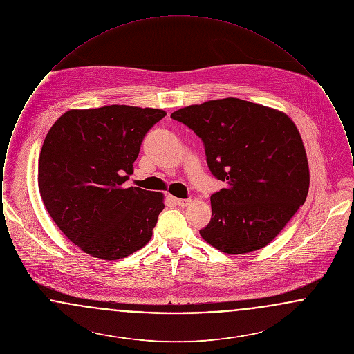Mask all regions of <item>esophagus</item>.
Returning <instances> with one entry per match:
<instances>
[{
	"label": "esophagus",
	"mask_w": 354,
	"mask_h": 354,
	"mask_svg": "<svg viewBox=\"0 0 354 354\" xmlns=\"http://www.w3.org/2000/svg\"><path fill=\"white\" fill-rule=\"evenodd\" d=\"M171 201L175 203L176 205H179V207H185V205H188V204H189V199H178V198L171 196Z\"/></svg>",
	"instance_id": "obj_1"
}]
</instances>
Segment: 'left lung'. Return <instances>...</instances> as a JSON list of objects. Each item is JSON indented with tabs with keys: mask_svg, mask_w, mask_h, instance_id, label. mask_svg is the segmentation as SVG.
<instances>
[{
	"mask_svg": "<svg viewBox=\"0 0 354 354\" xmlns=\"http://www.w3.org/2000/svg\"><path fill=\"white\" fill-rule=\"evenodd\" d=\"M203 140L212 175L227 183L211 195L203 239L221 252L257 251L280 234L303 205L309 167L290 118L239 98L192 104L171 114Z\"/></svg>",
	"mask_w": 354,
	"mask_h": 354,
	"instance_id": "obj_1",
	"label": "left lung"
}]
</instances>
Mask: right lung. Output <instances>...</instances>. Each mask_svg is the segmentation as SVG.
Here are the masks:
<instances>
[{"label":"right lung","mask_w":354,"mask_h":354,"mask_svg":"<svg viewBox=\"0 0 354 354\" xmlns=\"http://www.w3.org/2000/svg\"><path fill=\"white\" fill-rule=\"evenodd\" d=\"M159 109L111 104L68 110L51 126L38 160V188L70 241L102 260L145 247L165 208L163 194L123 188Z\"/></svg>","instance_id":"1"}]
</instances>
